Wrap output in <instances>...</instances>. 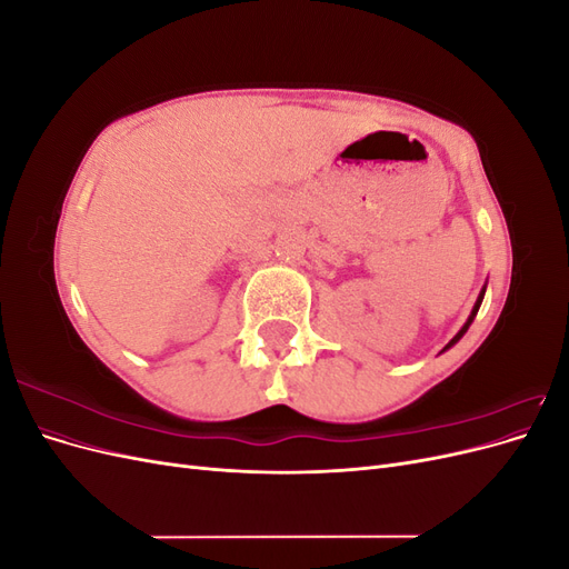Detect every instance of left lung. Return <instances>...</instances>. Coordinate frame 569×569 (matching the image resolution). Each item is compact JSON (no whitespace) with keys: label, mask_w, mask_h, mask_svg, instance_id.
Returning <instances> with one entry per match:
<instances>
[{"label":"left lung","mask_w":569,"mask_h":569,"mask_svg":"<svg viewBox=\"0 0 569 569\" xmlns=\"http://www.w3.org/2000/svg\"><path fill=\"white\" fill-rule=\"evenodd\" d=\"M485 291H487V284H485V287H481V291H479V297H477V301H475V306H472V313H470V318H468V320H465V325L460 327V332H458V335H456V337H453V339H451L449 343H446V349H451V347H453V343H458V341L462 339V335H465V332H468V327L472 325V320H475V316H477V311H479V306H481V299H485ZM446 349H443V351H446Z\"/></svg>","instance_id":"left-lung-1"}]
</instances>
